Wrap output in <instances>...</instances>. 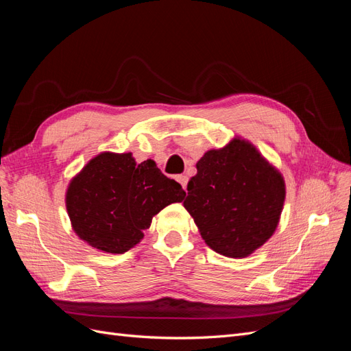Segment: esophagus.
Segmentation results:
<instances>
[{
  "label": "esophagus",
  "mask_w": 351,
  "mask_h": 351,
  "mask_svg": "<svg viewBox=\"0 0 351 351\" xmlns=\"http://www.w3.org/2000/svg\"><path fill=\"white\" fill-rule=\"evenodd\" d=\"M177 182L183 186V189H187V182H189V177L187 176H178L177 177Z\"/></svg>",
  "instance_id": "obj_1"
}]
</instances>
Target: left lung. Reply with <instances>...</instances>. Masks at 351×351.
Returning a JSON list of instances; mask_svg holds the SVG:
<instances>
[{
	"mask_svg": "<svg viewBox=\"0 0 351 351\" xmlns=\"http://www.w3.org/2000/svg\"><path fill=\"white\" fill-rule=\"evenodd\" d=\"M183 205L210 249L244 258L278 226L284 180L254 147L240 139L206 152L196 164Z\"/></svg>",
	"mask_w": 351,
	"mask_h": 351,
	"instance_id": "obj_1",
	"label": "left lung"
}]
</instances>
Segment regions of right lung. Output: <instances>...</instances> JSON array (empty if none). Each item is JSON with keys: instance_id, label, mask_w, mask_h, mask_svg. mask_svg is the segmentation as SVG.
<instances>
[{"instance_id": "add662e5", "label": "right lung", "mask_w": 351, "mask_h": 351, "mask_svg": "<svg viewBox=\"0 0 351 351\" xmlns=\"http://www.w3.org/2000/svg\"><path fill=\"white\" fill-rule=\"evenodd\" d=\"M186 192L161 173L152 159L104 152L71 180L66 204L76 234L92 247L124 253L143 239L152 217Z\"/></svg>"}]
</instances>
